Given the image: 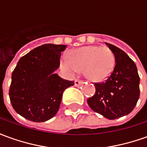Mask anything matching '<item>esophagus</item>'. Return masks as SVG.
<instances>
[{
  "mask_svg": "<svg viewBox=\"0 0 147 147\" xmlns=\"http://www.w3.org/2000/svg\"><path fill=\"white\" fill-rule=\"evenodd\" d=\"M83 83V80H75V86H80Z\"/></svg>",
  "mask_w": 147,
  "mask_h": 147,
  "instance_id": "34e87169",
  "label": "esophagus"
}]
</instances>
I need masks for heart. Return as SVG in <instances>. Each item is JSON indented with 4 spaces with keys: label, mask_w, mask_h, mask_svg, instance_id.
Masks as SVG:
<instances>
[{
    "label": "heart",
    "mask_w": 147,
    "mask_h": 147,
    "mask_svg": "<svg viewBox=\"0 0 147 147\" xmlns=\"http://www.w3.org/2000/svg\"><path fill=\"white\" fill-rule=\"evenodd\" d=\"M115 64V56L110 49L97 45L75 49L62 61V66L65 70L76 73L84 69L85 76L97 83L109 77Z\"/></svg>",
    "instance_id": "obj_1"
}]
</instances>
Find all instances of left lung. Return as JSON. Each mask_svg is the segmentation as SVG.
I'll return each instance as SVG.
<instances>
[{
	"label": "left lung",
	"mask_w": 147,
	"mask_h": 147,
	"mask_svg": "<svg viewBox=\"0 0 147 147\" xmlns=\"http://www.w3.org/2000/svg\"><path fill=\"white\" fill-rule=\"evenodd\" d=\"M116 64L113 71L102 83H95V94L87 99L93 111L109 120L129 114L134 109L140 94L139 76L135 62L125 52L109 43Z\"/></svg>",
	"instance_id": "obj_1"
}]
</instances>
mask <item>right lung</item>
Masks as SVG:
<instances>
[{"label":"right lung","mask_w":147,"mask_h":147,"mask_svg":"<svg viewBox=\"0 0 147 147\" xmlns=\"http://www.w3.org/2000/svg\"><path fill=\"white\" fill-rule=\"evenodd\" d=\"M67 45L44 44L18 61L11 75L9 98L15 111L33 122H44L57 113L64 90L74 81L54 71Z\"/></svg>","instance_id":"obj_1"}]
</instances>
